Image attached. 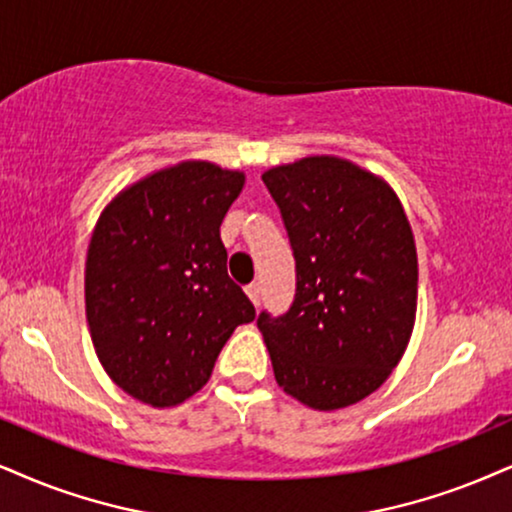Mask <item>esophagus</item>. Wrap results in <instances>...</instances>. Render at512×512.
<instances>
[{
	"instance_id": "obj_1",
	"label": "esophagus",
	"mask_w": 512,
	"mask_h": 512,
	"mask_svg": "<svg viewBox=\"0 0 512 512\" xmlns=\"http://www.w3.org/2000/svg\"><path fill=\"white\" fill-rule=\"evenodd\" d=\"M245 293H248V297L252 300V304H260V297H262V288H260V283H250L248 288H245Z\"/></svg>"
}]
</instances>
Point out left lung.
Returning <instances> with one entry per match:
<instances>
[{
    "instance_id": "8db88e82",
    "label": "left lung",
    "mask_w": 512,
    "mask_h": 512,
    "mask_svg": "<svg viewBox=\"0 0 512 512\" xmlns=\"http://www.w3.org/2000/svg\"><path fill=\"white\" fill-rule=\"evenodd\" d=\"M293 245V307L260 314L276 383L314 411L373 394L409 347L418 255L404 205L383 177L338 155L262 174Z\"/></svg>"
}]
</instances>
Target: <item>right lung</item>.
Returning <instances> with one entry per match:
<instances>
[{"instance_id":"add662e5","label":"right lung","mask_w":512,"mask_h":512,"mask_svg":"<svg viewBox=\"0 0 512 512\" xmlns=\"http://www.w3.org/2000/svg\"><path fill=\"white\" fill-rule=\"evenodd\" d=\"M243 186L241 170L181 160L125 186L96 219L84 264L96 357L153 409L203 390L231 333L255 319L219 238Z\"/></svg>"}]
</instances>
